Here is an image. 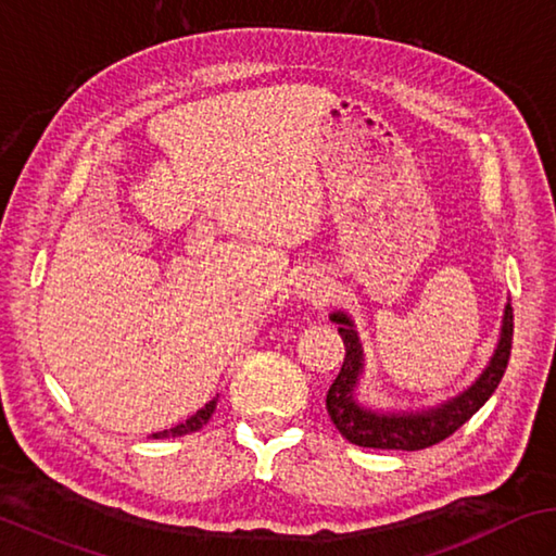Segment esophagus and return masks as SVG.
Masks as SVG:
<instances>
[{"mask_svg": "<svg viewBox=\"0 0 556 556\" xmlns=\"http://www.w3.org/2000/svg\"><path fill=\"white\" fill-rule=\"evenodd\" d=\"M294 288H298V294L302 300H324L328 294V286H326L324 276L312 274V270L302 274L298 278V286H294Z\"/></svg>", "mask_w": 556, "mask_h": 556, "instance_id": "1", "label": "esophagus"}]
</instances>
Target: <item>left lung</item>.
Returning <instances> with one entry per match:
<instances>
[{"mask_svg": "<svg viewBox=\"0 0 556 556\" xmlns=\"http://www.w3.org/2000/svg\"><path fill=\"white\" fill-rule=\"evenodd\" d=\"M331 321L338 324L345 343V359L338 371L336 381L326 393V410L350 444L365 448H395V451H420L434 446L439 441L451 437L460 425H466L480 407L490 401L494 389L506 371L508 357H511L514 341V309L506 304L500 343H496L490 365L480 374V379L468 391H463L441 405L427 407V410L410 413H381L362 405L357 395V383L365 371V350H362L355 321L345 312H333Z\"/></svg>", "mask_w": 556, "mask_h": 556, "instance_id": "1", "label": "left lung"}]
</instances>
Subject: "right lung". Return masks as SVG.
Segmentation results:
<instances>
[{"mask_svg":"<svg viewBox=\"0 0 556 556\" xmlns=\"http://www.w3.org/2000/svg\"><path fill=\"white\" fill-rule=\"evenodd\" d=\"M215 403H218V399L208 401L206 405L201 407V410H197L194 415H191L187 422H179L173 429H163V432H155L153 439H169V437H185V434H191V432H199V429L211 420V415L215 410Z\"/></svg>","mask_w":556,"mask_h":556,"instance_id":"right-lung-1","label":"right lung"}]
</instances>
